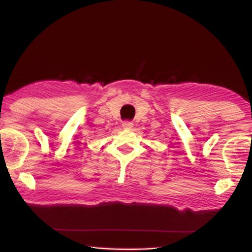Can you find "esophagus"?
I'll return each instance as SVG.
<instances>
[{"instance_id":"34e87169","label":"esophagus","mask_w":252,"mask_h":252,"mask_svg":"<svg viewBox=\"0 0 252 252\" xmlns=\"http://www.w3.org/2000/svg\"><path fill=\"white\" fill-rule=\"evenodd\" d=\"M122 126H123V129H126V130H131L133 127V123L131 121H125L122 123Z\"/></svg>"}]
</instances>
